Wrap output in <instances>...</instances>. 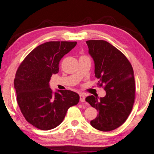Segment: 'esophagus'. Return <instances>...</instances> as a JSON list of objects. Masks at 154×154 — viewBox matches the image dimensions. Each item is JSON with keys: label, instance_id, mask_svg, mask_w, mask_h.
I'll return each instance as SVG.
<instances>
[{"label": "esophagus", "instance_id": "obj_1", "mask_svg": "<svg viewBox=\"0 0 154 154\" xmlns=\"http://www.w3.org/2000/svg\"><path fill=\"white\" fill-rule=\"evenodd\" d=\"M80 101L81 102H84L85 101V96L84 93H80Z\"/></svg>", "mask_w": 154, "mask_h": 154}]
</instances>
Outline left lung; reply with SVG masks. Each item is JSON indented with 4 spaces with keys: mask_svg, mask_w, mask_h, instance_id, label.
I'll return each mask as SVG.
<instances>
[{
    "mask_svg": "<svg viewBox=\"0 0 154 154\" xmlns=\"http://www.w3.org/2000/svg\"><path fill=\"white\" fill-rule=\"evenodd\" d=\"M86 43L95 63L98 85H103L106 91L103 97H86L85 101L99 112L90 123L99 131H112L126 121L133 107L135 91L133 68L121 51L108 42L90 40Z\"/></svg>",
    "mask_w": 154,
    "mask_h": 154,
    "instance_id": "obj_1",
    "label": "left lung"
}]
</instances>
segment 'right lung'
<instances>
[{
    "mask_svg": "<svg viewBox=\"0 0 154 154\" xmlns=\"http://www.w3.org/2000/svg\"><path fill=\"white\" fill-rule=\"evenodd\" d=\"M77 42L50 41L33 49L18 68L14 80L17 103L26 120L41 130L55 128L68 109L79 103V95L70 90L53 92L49 81L59 72L62 57Z\"/></svg>",
    "mask_w": 154,
    "mask_h": 154,
    "instance_id": "obj_1",
    "label": "right lung"
}]
</instances>
